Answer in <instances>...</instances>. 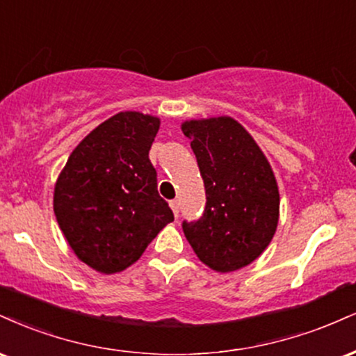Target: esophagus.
Listing matches in <instances>:
<instances>
[{
    "mask_svg": "<svg viewBox=\"0 0 356 356\" xmlns=\"http://www.w3.org/2000/svg\"><path fill=\"white\" fill-rule=\"evenodd\" d=\"M169 205H170V209H172L174 216L179 217V200H170Z\"/></svg>",
    "mask_w": 356,
    "mask_h": 356,
    "instance_id": "1",
    "label": "esophagus"
}]
</instances>
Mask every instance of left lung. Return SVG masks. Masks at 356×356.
<instances>
[{"instance_id": "obj_1", "label": "left lung", "mask_w": 356, "mask_h": 356, "mask_svg": "<svg viewBox=\"0 0 356 356\" xmlns=\"http://www.w3.org/2000/svg\"><path fill=\"white\" fill-rule=\"evenodd\" d=\"M189 137L205 186V211L184 222L195 255L212 270H241L259 259L275 235L280 194L262 149L230 115L187 119Z\"/></svg>"}]
</instances>
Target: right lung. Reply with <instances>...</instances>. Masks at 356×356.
<instances>
[{
  "mask_svg": "<svg viewBox=\"0 0 356 356\" xmlns=\"http://www.w3.org/2000/svg\"><path fill=\"white\" fill-rule=\"evenodd\" d=\"M159 127L157 115L121 111L76 145L56 179V220L71 250L92 270H126L174 220L149 161Z\"/></svg>",
  "mask_w": 356,
  "mask_h": 356,
  "instance_id": "right-lung-1",
  "label": "right lung"
}]
</instances>
